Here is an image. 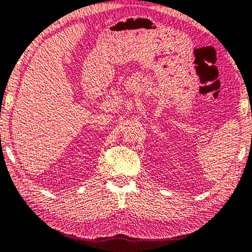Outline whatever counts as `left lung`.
Segmentation results:
<instances>
[{"mask_svg": "<svg viewBox=\"0 0 252 252\" xmlns=\"http://www.w3.org/2000/svg\"><path fill=\"white\" fill-rule=\"evenodd\" d=\"M251 117H252V114H251Z\"/></svg>", "mask_w": 252, "mask_h": 252, "instance_id": "1", "label": "left lung"}]
</instances>
